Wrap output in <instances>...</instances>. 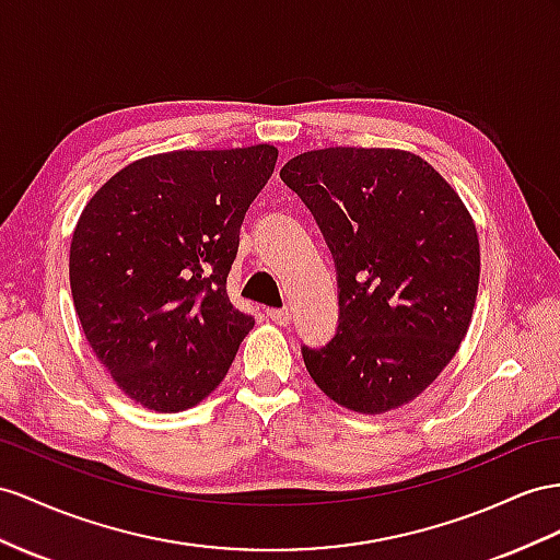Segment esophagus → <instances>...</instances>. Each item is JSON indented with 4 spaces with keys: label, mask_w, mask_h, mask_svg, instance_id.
<instances>
[{
    "label": "esophagus",
    "mask_w": 560,
    "mask_h": 560,
    "mask_svg": "<svg viewBox=\"0 0 560 560\" xmlns=\"http://www.w3.org/2000/svg\"><path fill=\"white\" fill-rule=\"evenodd\" d=\"M267 317L275 322L277 326H289L291 324V314L289 310H267Z\"/></svg>",
    "instance_id": "obj_1"
}]
</instances>
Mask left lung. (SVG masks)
<instances>
[{
	"instance_id": "1",
	"label": "left lung",
	"mask_w": 560,
	"mask_h": 560,
	"mask_svg": "<svg viewBox=\"0 0 560 560\" xmlns=\"http://www.w3.org/2000/svg\"><path fill=\"white\" fill-rule=\"evenodd\" d=\"M331 248L338 334L303 348L336 405L385 413L413 402L452 362L480 283L478 229L454 186L402 149L331 147L281 167Z\"/></svg>"
}]
</instances>
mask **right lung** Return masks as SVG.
<instances>
[{
	"label": "right lung",
	"mask_w": 560,
	"mask_h": 560,
	"mask_svg": "<svg viewBox=\"0 0 560 560\" xmlns=\"http://www.w3.org/2000/svg\"><path fill=\"white\" fill-rule=\"evenodd\" d=\"M277 158L271 143L147 155L80 212L68 260L78 319L96 360L143 409L203 402L255 326L229 300L226 275Z\"/></svg>",
	"instance_id": "right-lung-1"
}]
</instances>
